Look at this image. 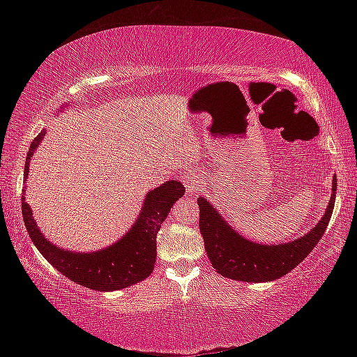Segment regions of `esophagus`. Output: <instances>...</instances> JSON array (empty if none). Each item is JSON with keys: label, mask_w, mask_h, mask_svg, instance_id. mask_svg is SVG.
Masks as SVG:
<instances>
[{"label": "esophagus", "mask_w": 357, "mask_h": 357, "mask_svg": "<svg viewBox=\"0 0 357 357\" xmlns=\"http://www.w3.org/2000/svg\"><path fill=\"white\" fill-rule=\"evenodd\" d=\"M184 187H185V190L189 192V193H198V192H200V189H202L195 176H187L184 179Z\"/></svg>", "instance_id": "34e87169"}]
</instances>
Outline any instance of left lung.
<instances>
[{"label":"left lung","mask_w":357,"mask_h":357,"mask_svg":"<svg viewBox=\"0 0 357 357\" xmlns=\"http://www.w3.org/2000/svg\"><path fill=\"white\" fill-rule=\"evenodd\" d=\"M337 176L324 215L309 233L282 244H259L228 225L208 198H198L200 231L211 264L220 275L239 282H271L293 271L313 250L328 228L335 203Z\"/></svg>","instance_id":"left-lung-1"}]
</instances>
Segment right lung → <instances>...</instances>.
Here are the masks:
<instances>
[{
  "mask_svg": "<svg viewBox=\"0 0 357 357\" xmlns=\"http://www.w3.org/2000/svg\"><path fill=\"white\" fill-rule=\"evenodd\" d=\"M45 134L47 132L42 130L29 146L25 172H23L25 183L28 179L29 162ZM25 193L26 184L23 187L22 197L23 222H25L33 244L38 247V250L47 261L78 285L96 289V291H116V289L135 285L153 273L157 257V233L173 204L184 195V185L176 179H170L149 190L143 202L140 214L129 231L105 249L86 253L63 249V247L50 243L40 233Z\"/></svg>",
  "mask_w": 357,
  "mask_h": 357,
  "instance_id": "add662e5",
  "label": "right lung"
}]
</instances>
